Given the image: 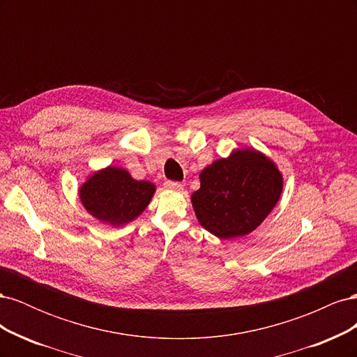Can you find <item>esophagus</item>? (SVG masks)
Here are the masks:
<instances>
[{
	"label": "esophagus",
	"instance_id": "1",
	"mask_svg": "<svg viewBox=\"0 0 357 357\" xmlns=\"http://www.w3.org/2000/svg\"><path fill=\"white\" fill-rule=\"evenodd\" d=\"M165 188L169 189V190H181L183 185H181V183H177V181H167Z\"/></svg>",
	"mask_w": 357,
	"mask_h": 357
}]
</instances>
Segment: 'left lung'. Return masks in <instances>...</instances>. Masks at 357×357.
<instances>
[{
	"label": "left lung",
	"mask_w": 357,
	"mask_h": 357,
	"mask_svg": "<svg viewBox=\"0 0 357 357\" xmlns=\"http://www.w3.org/2000/svg\"><path fill=\"white\" fill-rule=\"evenodd\" d=\"M190 201L204 229L220 240L248 235L274 210L283 192L275 162L253 147L234 149L199 174Z\"/></svg>",
	"instance_id": "left-lung-1"
}]
</instances>
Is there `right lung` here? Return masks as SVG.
<instances>
[{
	"label": "right lung",
	"instance_id": "obj_1",
	"mask_svg": "<svg viewBox=\"0 0 357 357\" xmlns=\"http://www.w3.org/2000/svg\"><path fill=\"white\" fill-rule=\"evenodd\" d=\"M156 186L135 180L122 167L109 165L86 177L79 188L80 202L92 218L113 228L134 222L152 201Z\"/></svg>",
	"mask_w": 357,
	"mask_h": 357
}]
</instances>
